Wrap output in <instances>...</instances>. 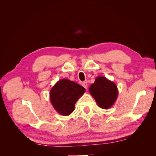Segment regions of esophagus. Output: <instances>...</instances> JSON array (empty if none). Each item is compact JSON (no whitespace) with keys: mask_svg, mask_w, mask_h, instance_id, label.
<instances>
[{"mask_svg":"<svg viewBox=\"0 0 156 156\" xmlns=\"http://www.w3.org/2000/svg\"><path fill=\"white\" fill-rule=\"evenodd\" d=\"M83 87L85 88V89H87L88 88V84H87V82H83V84H82Z\"/></svg>","mask_w":156,"mask_h":156,"instance_id":"obj_1","label":"esophagus"}]
</instances>
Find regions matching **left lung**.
<instances>
[{
	"mask_svg": "<svg viewBox=\"0 0 156 156\" xmlns=\"http://www.w3.org/2000/svg\"><path fill=\"white\" fill-rule=\"evenodd\" d=\"M91 95L98 105L102 108H110L115 102L118 96L116 84L105 77H98L89 88Z\"/></svg>",
	"mask_w": 156,
	"mask_h": 156,
	"instance_id": "left-lung-1",
	"label": "left lung"
}]
</instances>
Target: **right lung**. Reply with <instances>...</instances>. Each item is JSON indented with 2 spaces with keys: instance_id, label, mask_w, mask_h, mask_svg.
Returning a JSON list of instances; mask_svg holds the SVG:
<instances>
[{
  "instance_id": "1",
  "label": "right lung",
  "mask_w": 156,
  "mask_h": 156,
  "mask_svg": "<svg viewBox=\"0 0 156 156\" xmlns=\"http://www.w3.org/2000/svg\"><path fill=\"white\" fill-rule=\"evenodd\" d=\"M84 91V88L77 83L66 79L60 80L50 92L51 103L60 114L69 115L73 111L75 103Z\"/></svg>"
}]
</instances>
